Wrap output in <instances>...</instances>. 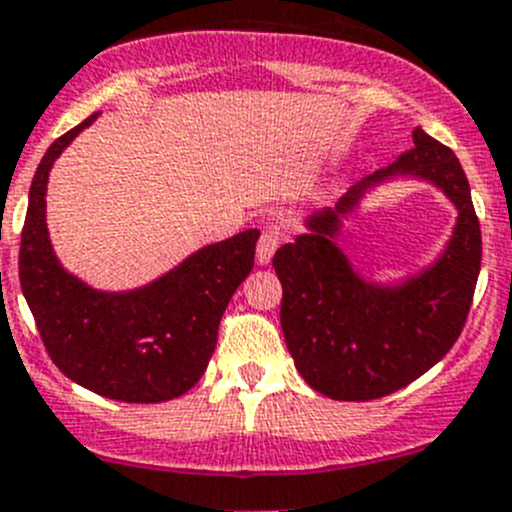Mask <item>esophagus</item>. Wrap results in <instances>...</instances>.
Returning <instances> with one entry per match:
<instances>
[{"label":"esophagus","mask_w":512,"mask_h":512,"mask_svg":"<svg viewBox=\"0 0 512 512\" xmlns=\"http://www.w3.org/2000/svg\"><path fill=\"white\" fill-rule=\"evenodd\" d=\"M277 247H280V237H277V232H262V237L257 240V262H260V265H270Z\"/></svg>","instance_id":"obj_1"}]
</instances>
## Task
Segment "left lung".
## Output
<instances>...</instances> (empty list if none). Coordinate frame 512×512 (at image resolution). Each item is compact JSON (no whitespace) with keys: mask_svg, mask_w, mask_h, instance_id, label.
Wrapping results in <instances>:
<instances>
[{"mask_svg":"<svg viewBox=\"0 0 512 512\" xmlns=\"http://www.w3.org/2000/svg\"><path fill=\"white\" fill-rule=\"evenodd\" d=\"M398 176L443 189L459 220L433 266L382 286L365 281L334 240L361 197ZM305 227L275 252L272 267L282 282V335L312 390L352 403L385 398L448 355L468 320L483 252L468 177L453 150L418 127L398 162L352 185L335 207L312 212Z\"/></svg>","mask_w":512,"mask_h":512,"instance_id":"obj_1","label":"left lung"}]
</instances>
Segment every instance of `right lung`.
I'll list each match as a JSON object with an SVG mask.
<instances>
[{
	"instance_id": "obj_1",
	"label": "right lung",
	"mask_w": 512,
	"mask_h": 512,
	"mask_svg": "<svg viewBox=\"0 0 512 512\" xmlns=\"http://www.w3.org/2000/svg\"><path fill=\"white\" fill-rule=\"evenodd\" d=\"M97 114L49 145L29 187L19 282L54 365L82 388L122 403L180 398L207 370L227 302L255 265L260 232L192 252L175 270L127 292L94 290L62 267L47 232L54 160Z\"/></svg>"
}]
</instances>
